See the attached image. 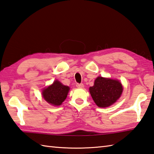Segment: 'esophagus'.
<instances>
[{
  "label": "esophagus",
  "mask_w": 154,
  "mask_h": 154,
  "mask_svg": "<svg viewBox=\"0 0 154 154\" xmlns=\"http://www.w3.org/2000/svg\"><path fill=\"white\" fill-rule=\"evenodd\" d=\"M76 87H78V88H84V85L82 83H81V84H76Z\"/></svg>",
  "instance_id": "obj_1"
}]
</instances>
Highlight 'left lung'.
I'll return each instance as SVG.
<instances>
[{"label":"left lung","instance_id":"1","mask_svg":"<svg viewBox=\"0 0 154 154\" xmlns=\"http://www.w3.org/2000/svg\"><path fill=\"white\" fill-rule=\"evenodd\" d=\"M121 83L117 80L98 77L89 91L98 106L107 107L115 103L123 92Z\"/></svg>","mask_w":154,"mask_h":154}]
</instances>
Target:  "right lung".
Masks as SVG:
<instances>
[{"instance_id": "1", "label": "right lung", "mask_w": 154, "mask_h": 154, "mask_svg": "<svg viewBox=\"0 0 154 154\" xmlns=\"http://www.w3.org/2000/svg\"><path fill=\"white\" fill-rule=\"evenodd\" d=\"M69 88L56 80L52 85L48 86L42 92L44 99L52 105H60L67 97Z\"/></svg>"}]
</instances>
